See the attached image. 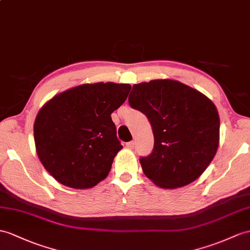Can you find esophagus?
<instances>
[{
	"label": "esophagus",
	"mask_w": 250,
	"mask_h": 250,
	"mask_svg": "<svg viewBox=\"0 0 250 250\" xmlns=\"http://www.w3.org/2000/svg\"><path fill=\"white\" fill-rule=\"evenodd\" d=\"M133 146H135V142H133V141H130V142H128V143H126V147H127V148L132 149Z\"/></svg>",
	"instance_id": "esophagus-1"
}]
</instances>
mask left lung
<instances>
[{"instance_id":"left-lung-1","label":"left lung","mask_w":250,"mask_h":250,"mask_svg":"<svg viewBox=\"0 0 250 250\" xmlns=\"http://www.w3.org/2000/svg\"><path fill=\"white\" fill-rule=\"evenodd\" d=\"M128 102L153 128L154 149L140 158L146 177L162 188L196 180L220 143V117L212 101L178 81L155 79L133 84Z\"/></svg>"}]
</instances>
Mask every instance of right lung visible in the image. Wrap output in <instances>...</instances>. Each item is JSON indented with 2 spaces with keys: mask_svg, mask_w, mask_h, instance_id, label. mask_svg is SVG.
I'll list each match as a JSON object with an SVG mask.
<instances>
[{
  "mask_svg": "<svg viewBox=\"0 0 250 250\" xmlns=\"http://www.w3.org/2000/svg\"><path fill=\"white\" fill-rule=\"evenodd\" d=\"M128 83H83L55 95L34 124L36 151L60 184L90 188L104 180L123 148L111 113L123 104Z\"/></svg>",
  "mask_w": 250,
  "mask_h": 250,
  "instance_id": "1",
  "label": "right lung"
}]
</instances>
